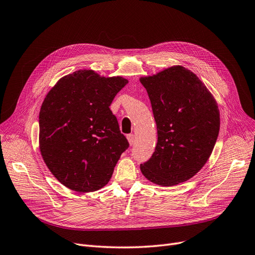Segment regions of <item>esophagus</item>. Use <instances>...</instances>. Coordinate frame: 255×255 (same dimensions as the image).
I'll return each instance as SVG.
<instances>
[{"mask_svg": "<svg viewBox=\"0 0 255 255\" xmlns=\"http://www.w3.org/2000/svg\"><path fill=\"white\" fill-rule=\"evenodd\" d=\"M127 139H128L130 146H133L134 143H135V135L134 134H128Z\"/></svg>", "mask_w": 255, "mask_h": 255, "instance_id": "obj_1", "label": "esophagus"}]
</instances>
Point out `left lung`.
<instances>
[{"mask_svg": "<svg viewBox=\"0 0 255 255\" xmlns=\"http://www.w3.org/2000/svg\"><path fill=\"white\" fill-rule=\"evenodd\" d=\"M139 81L157 129L154 152L140 164V171L161 186L186 182L201 170L214 148L220 131L218 104L201 80L183 66Z\"/></svg>", "mask_w": 255, "mask_h": 255, "instance_id": "left-lung-1", "label": "left lung"}]
</instances>
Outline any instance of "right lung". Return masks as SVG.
Returning <instances> with one entry per match:
<instances>
[{
    "instance_id": "obj_1",
    "label": "right lung",
    "mask_w": 255,
    "mask_h": 255,
    "mask_svg": "<svg viewBox=\"0 0 255 255\" xmlns=\"http://www.w3.org/2000/svg\"><path fill=\"white\" fill-rule=\"evenodd\" d=\"M128 83L79 70L62 78L40 110V150L51 173L78 192L105 186L129 147L109 106Z\"/></svg>"
}]
</instances>
